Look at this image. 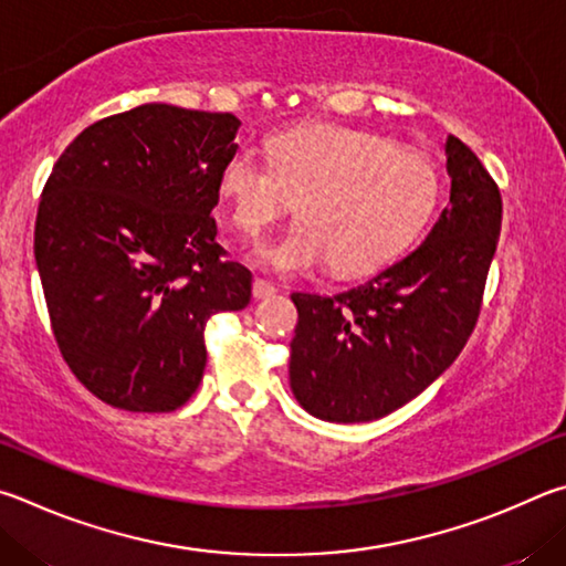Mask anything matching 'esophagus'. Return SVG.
<instances>
[{"instance_id":"esophagus-1","label":"esophagus","mask_w":566,"mask_h":566,"mask_svg":"<svg viewBox=\"0 0 566 566\" xmlns=\"http://www.w3.org/2000/svg\"><path fill=\"white\" fill-rule=\"evenodd\" d=\"M277 293V289L273 283L263 281V277H255L253 281V298L255 301H265V298H273V295Z\"/></svg>"}]
</instances>
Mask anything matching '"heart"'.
Segmentation results:
<instances>
[{
  "mask_svg": "<svg viewBox=\"0 0 566 566\" xmlns=\"http://www.w3.org/2000/svg\"><path fill=\"white\" fill-rule=\"evenodd\" d=\"M218 196L248 238L298 201L301 223L255 251L271 271L301 275L331 263L338 275H363L422 231L438 201V171L430 158L378 134L291 128L271 138L268 158L235 148L218 174Z\"/></svg>",
  "mask_w": 566,
  "mask_h": 566,
  "instance_id": "obj_1",
  "label": "heart"
}]
</instances>
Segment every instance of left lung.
Instances as JSON below:
<instances>
[{
  "label": "left lung",
  "instance_id": "8db88e82",
  "mask_svg": "<svg viewBox=\"0 0 566 566\" xmlns=\"http://www.w3.org/2000/svg\"><path fill=\"white\" fill-rule=\"evenodd\" d=\"M450 203L428 238L338 295L293 293L295 400L328 422H370L402 408L462 353L497 251L502 196L458 136L444 142Z\"/></svg>",
  "mask_w": 566,
  "mask_h": 566
}]
</instances>
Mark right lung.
<instances>
[{
	"label": "right lung",
	"mask_w": 566,
	"mask_h": 566,
	"mask_svg": "<svg viewBox=\"0 0 566 566\" xmlns=\"http://www.w3.org/2000/svg\"><path fill=\"white\" fill-rule=\"evenodd\" d=\"M233 114L144 104L86 126L39 201L34 258L62 358L98 400L171 412L206 368L213 313L243 311L253 275L211 211L238 144Z\"/></svg>",
	"instance_id": "obj_1"
}]
</instances>
